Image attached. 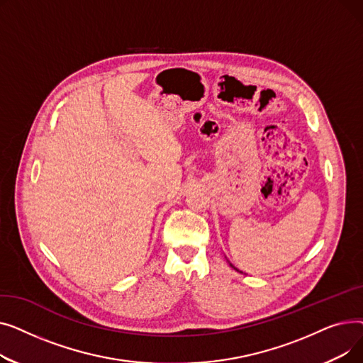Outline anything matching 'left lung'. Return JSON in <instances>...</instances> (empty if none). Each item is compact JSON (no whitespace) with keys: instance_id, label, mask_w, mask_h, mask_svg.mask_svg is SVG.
<instances>
[{"instance_id":"1","label":"left lung","mask_w":363,"mask_h":363,"mask_svg":"<svg viewBox=\"0 0 363 363\" xmlns=\"http://www.w3.org/2000/svg\"><path fill=\"white\" fill-rule=\"evenodd\" d=\"M231 266H233V264H231ZM233 268H234V266H233Z\"/></svg>"}]
</instances>
